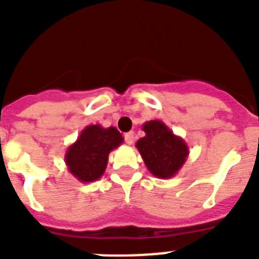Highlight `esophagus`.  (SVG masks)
<instances>
[{
	"instance_id": "1",
	"label": "esophagus",
	"mask_w": 259,
	"mask_h": 259,
	"mask_svg": "<svg viewBox=\"0 0 259 259\" xmlns=\"http://www.w3.org/2000/svg\"><path fill=\"white\" fill-rule=\"evenodd\" d=\"M124 140L125 143L128 144V145H132L135 141V136H134V132H127V134L124 135Z\"/></svg>"
}]
</instances>
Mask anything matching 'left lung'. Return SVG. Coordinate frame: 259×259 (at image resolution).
Returning a JSON list of instances; mask_svg holds the SVG:
<instances>
[{
	"mask_svg": "<svg viewBox=\"0 0 259 259\" xmlns=\"http://www.w3.org/2000/svg\"><path fill=\"white\" fill-rule=\"evenodd\" d=\"M145 136L136 143L143 161L150 174L159 179L174 178L184 166L189 148L184 139L176 136L162 120H149L143 124Z\"/></svg>",
	"mask_w": 259,
	"mask_h": 259,
	"instance_id": "8db88e82",
	"label": "left lung"
}]
</instances>
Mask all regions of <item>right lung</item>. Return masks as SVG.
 <instances>
[{"instance_id": "add662e5", "label": "right lung", "mask_w": 259, "mask_h": 259, "mask_svg": "<svg viewBox=\"0 0 259 259\" xmlns=\"http://www.w3.org/2000/svg\"><path fill=\"white\" fill-rule=\"evenodd\" d=\"M123 141L122 134L115 127L87 125L77 140L66 150L65 162L68 172L81 183L96 182L106 170L110 152Z\"/></svg>"}]
</instances>
